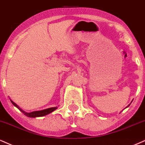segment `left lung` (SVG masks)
Segmentation results:
<instances>
[{
    "label": "left lung",
    "mask_w": 145,
    "mask_h": 145,
    "mask_svg": "<svg viewBox=\"0 0 145 145\" xmlns=\"http://www.w3.org/2000/svg\"><path fill=\"white\" fill-rule=\"evenodd\" d=\"M130 104H131V103H130ZM130 105H128V106H127V107H128V106H130ZM127 107H126V108H127Z\"/></svg>",
    "instance_id": "left-lung-1"
}]
</instances>
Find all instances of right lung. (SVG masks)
<instances>
[{
    "instance_id": "1",
    "label": "right lung",
    "mask_w": 145,
    "mask_h": 145,
    "mask_svg": "<svg viewBox=\"0 0 145 145\" xmlns=\"http://www.w3.org/2000/svg\"><path fill=\"white\" fill-rule=\"evenodd\" d=\"M11 103L13 104V105H14L15 107H17V108H18V109L22 112V113H23L25 115V116H27L28 117H38L45 116V115H47L49 113H52L53 111H54V110H56L57 108V106H56V107H52V108H46V109H44V110H37V111H33V112H31V113H26V112L24 111L23 110L21 109V108L19 107L18 105H16V104H15L14 102L12 101L11 100Z\"/></svg>"
}]
</instances>
